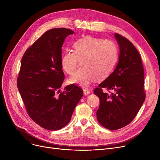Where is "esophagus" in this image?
<instances>
[{"mask_svg":"<svg viewBox=\"0 0 160 160\" xmlns=\"http://www.w3.org/2000/svg\"><path fill=\"white\" fill-rule=\"evenodd\" d=\"M83 95H86V96L89 95L91 93V91L88 88H84L83 89Z\"/></svg>","mask_w":160,"mask_h":160,"instance_id":"esophagus-1","label":"esophagus"}]
</instances>
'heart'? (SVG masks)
<instances>
[{
	"label": "heart",
	"instance_id": "obj_1",
	"mask_svg": "<svg viewBox=\"0 0 160 160\" xmlns=\"http://www.w3.org/2000/svg\"><path fill=\"white\" fill-rule=\"evenodd\" d=\"M72 47L73 50L65 51L62 65L63 70L72 76L81 63L83 67L71 82L82 86H87L95 78L102 80L108 78L118 61V47L111 40L85 36L76 41Z\"/></svg>",
	"mask_w": 160,
	"mask_h": 160
}]
</instances>
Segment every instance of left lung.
Wrapping results in <instances>:
<instances>
[{
  "label": "left lung",
  "mask_w": 160,
  "mask_h": 160,
  "mask_svg": "<svg viewBox=\"0 0 160 160\" xmlns=\"http://www.w3.org/2000/svg\"><path fill=\"white\" fill-rule=\"evenodd\" d=\"M120 48L119 62L115 71L96 88L100 106L97 111L98 122L115 130L130 124L145 100L144 69L136 48L124 36L115 33ZM112 91L110 95L102 89Z\"/></svg>",
  "instance_id": "obj_1"
}]
</instances>
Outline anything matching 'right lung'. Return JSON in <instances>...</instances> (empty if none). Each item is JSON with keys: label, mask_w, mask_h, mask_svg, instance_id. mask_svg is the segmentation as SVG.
Segmentation results:
<instances>
[{"label": "right lung", "mask_w": 160, "mask_h": 160, "mask_svg": "<svg viewBox=\"0 0 160 160\" xmlns=\"http://www.w3.org/2000/svg\"><path fill=\"white\" fill-rule=\"evenodd\" d=\"M74 32L65 28L45 32L24 52L18 77V88L30 118L48 130L68 124L83 96L82 88L68 85L60 91L65 74L62 47Z\"/></svg>", "instance_id": "1"}]
</instances>
